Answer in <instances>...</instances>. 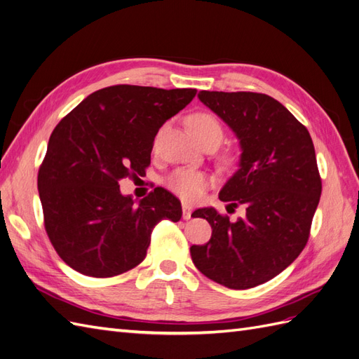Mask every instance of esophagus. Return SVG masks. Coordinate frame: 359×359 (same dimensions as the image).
Here are the masks:
<instances>
[{
    "instance_id": "obj_1",
    "label": "esophagus",
    "mask_w": 359,
    "mask_h": 359,
    "mask_svg": "<svg viewBox=\"0 0 359 359\" xmlns=\"http://www.w3.org/2000/svg\"><path fill=\"white\" fill-rule=\"evenodd\" d=\"M190 217H191V206L186 202H182V219L190 220Z\"/></svg>"
}]
</instances>
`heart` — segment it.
<instances>
[{
  "label": "heart",
  "mask_w": 359,
  "mask_h": 359,
  "mask_svg": "<svg viewBox=\"0 0 359 359\" xmlns=\"http://www.w3.org/2000/svg\"><path fill=\"white\" fill-rule=\"evenodd\" d=\"M189 127L191 133L198 139L210 135V133H220L222 127L217 119L210 114H194L189 118ZM212 184V178L206 172L181 168L177 169L172 175L166 180L168 189L175 193L178 198L184 202L194 203L202 199L203 193Z\"/></svg>",
  "instance_id": "1"
}]
</instances>
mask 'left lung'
<instances>
[{
  "instance_id": "left-lung-1",
  "label": "left lung",
  "mask_w": 359,
  "mask_h": 359,
  "mask_svg": "<svg viewBox=\"0 0 359 359\" xmlns=\"http://www.w3.org/2000/svg\"><path fill=\"white\" fill-rule=\"evenodd\" d=\"M199 100L240 139V169L219 198L245 208L235 223L214 208L191 215L208 220L211 240L191 245L193 264L229 289L274 278L306 247L322 193L309 130L273 97L260 93L201 91Z\"/></svg>"
}]
</instances>
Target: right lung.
Listing matches in <instances>:
<instances>
[{
  "mask_svg": "<svg viewBox=\"0 0 359 359\" xmlns=\"http://www.w3.org/2000/svg\"><path fill=\"white\" fill-rule=\"evenodd\" d=\"M194 95L193 88L107 86L53 128L37 187L46 233L70 268L97 278L123 274L145 259L158 222L181 219V202L168 190L156 187L136 203L118 181L144 175L158 128Z\"/></svg>",
  "mask_w": 359,
  "mask_h": 359,
  "instance_id": "obj_1",
  "label": "right lung"
}]
</instances>
